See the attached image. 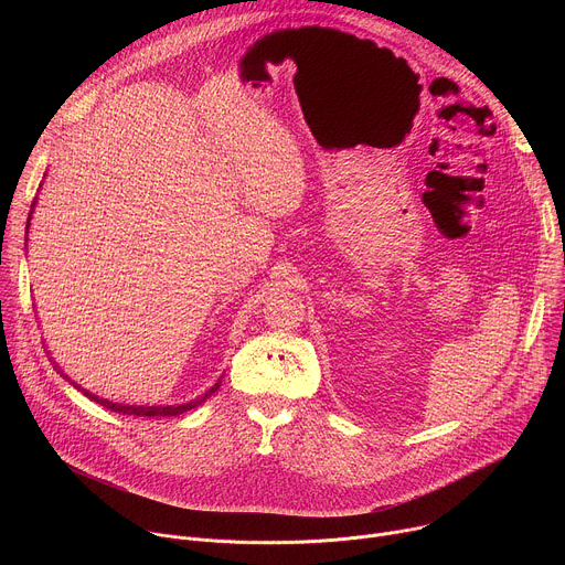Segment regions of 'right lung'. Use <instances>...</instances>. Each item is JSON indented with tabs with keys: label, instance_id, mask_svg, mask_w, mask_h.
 Segmentation results:
<instances>
[{
	"label": "right lung",
	"instance_id": "1",
	"mask_svg": "<svg viewBox=\"0 0 565 565\" xmlns=\"http://www.w3.org/2000/svg\"><path fill=\"white\" fill-rule=\"evenodd\" d=\"M33 205H35V203H33ZM31 214H33V210H31ZM31 214H29V225H31ZM29 225H26V234H29ZM53 364H55V362H53ZM55 366H57V364H55ZM57 373H62V377H64L66 382H71V377H68L62 369H57ZM221 380H223V375H221L205 393L196 395V397L190 399V402H183V405H151V407H149V405H120V402H111V399H107V397H100V395H96V393L83 388L77 382H71V384H73L77 391H83L89 399L98 402L100 407L111 409V412H116V414H125V416H145V418H170V416L177 418V416H181V414H185V412H190V409L203 405V402H205L212 393L218 391Z\"/></svg>",
	"mask_w": 565,
	"mask_h": 565
}]
</instances>
